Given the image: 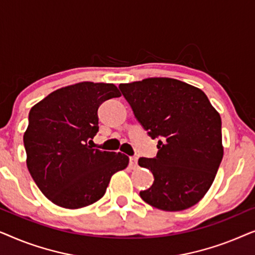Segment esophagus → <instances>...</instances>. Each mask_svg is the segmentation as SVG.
I'll return each mask as SVG.
<instances>
[{"mask_svg":"<svg viewBox=\"0 0 255 255\" xmlns=\"http://www.w3.org/2000/svg\"><path fill=\"white\" fill-rule=\"evenodd\" d=\"M137 161H138L137 156H130V166L132 168H135V167H137Z\"/></svg>","mask_w":255,"mask_h":255,"instance_id":"obj_1","label":"esophagus"}]
</instances>
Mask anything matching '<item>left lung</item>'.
Listing matches in <instances>:
<instances>
[{
	"instance_id": "obj_1",
	"label": "left lung",
	"mask_w": 255,
	"mask_h": 255,
	"mask_svg": "<svg viewBox=\"0 0 255 255\" xmlns=\"http://www.w3.org/2000/svg\"><path fill=\"white\" fill-rule=\"evenodd\" d=\"M135 118L151 138H159L155 158L138 163L154 176L146 203L181 211L198 203L214 182L223 159L222 120L207 95L170 78L121 83Z\"/></svg>"
}]
</instances>
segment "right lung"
<instances>
[{"label": "right lung", "mask_w": 255, "mask_h": 255, "mask_svg": "<svg viewBox=\"0 0 255 255\" xmlns=\"http://www.w3.org/2000/svg\"><path fill=\"white\" fill-rule=\"evenodd\" d=\"M120 96L113 83L86 81L57 89L31 108L23 137L26 166L54 204L79 209L95 203L111 176L128 167L123 153L90 146L99 131V107Z\"/></svg>", "instance_id": "right-lung-1"}]
</instances>
